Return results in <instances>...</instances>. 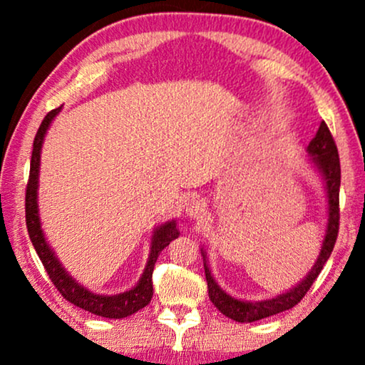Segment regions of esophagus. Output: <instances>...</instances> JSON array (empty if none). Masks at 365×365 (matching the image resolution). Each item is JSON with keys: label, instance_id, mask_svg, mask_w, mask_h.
Masks as SVG:
<instances>
[{"label": "esophagus", "instance_id": "obj_1", "mask_svg": "<svg viewBox=\"0 0 365 365\" xmlns=\"http://www.w3.org/2000/svg\"><path fill=\"white\" fill-rule=\"evenodd\" d=\"M206 202L199 197H192L191 201L186 204V214L191 219H199L206 214Z\"/></svg>", "mask_w": 365, "mask_h": 365}]
</instances>
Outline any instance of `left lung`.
Here are the masks:
<instances>
[{"label": "left lung", "instance_id": "left-lung-1", "mask_svg": "<svg viewBox=\"0 0 365 365\" xmlns=\"http://www.w3.org/2000/svg\"><path fill=\"white\" fill-rule=\"evenodd\" d=\"M307 153L311 154V161L314 166L317 168V171L322 174L324 182H326V191H327V204H329V219H327V229L326 236H324L321 252L316 264H314L311 271L296 287H292L291 291L281 294V296L266 299V301H257V302H247L241 301L229 296L227 292H224L221 287L217 286V282L214 281L209 271L207 262H206V254L202 251L204 257V271H206V281H207V291L209 299L221 311L224 316L232 319L236 322H254L261 321L264 317L274 316L282 311H289L296 304L302 301V297L306 296L309 289L316 281L319 274H321L324 264L327 262V259L331 257V252L334 249V244L337 241V232H339V187H341V163H339V153L337 146L334 143V138L331 131H329L327 124L321 123L316 136L307 146Z\"/></svg>", "mask_w": 365, "mask_h": 365}]
</instances>
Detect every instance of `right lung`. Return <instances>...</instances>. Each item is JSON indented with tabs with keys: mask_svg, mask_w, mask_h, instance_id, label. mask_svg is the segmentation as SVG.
Masks as SVG:
<instances>
[{
	"mask_svg": "<svg viewBox=\"0 0 365 365\" xmlns=\"http://www.w3.org/2000/svg\"><path fill=\"white\" fill-rule=\"evenodd\" d=\"M61 111V106L49 111L44 116L41 126H39L36 136L33 143V154H31V166H29V179L26 186V226L28 234L31 239L34 249H36L39 259H41L44 269H46L49 279L58 289L59 294L74 306L84 309V311L96 314V316L108 317V319H123L138 312L139 309L146 307L151 302L153 297V271L154 264L158 261L159 252L164 247L169 246V242L174 241L179 236L176 227V221H168L161 226L154 229L153 241H151V252L144 269L141 279L136 284V287L129 289L123 294L116 296H99L88 291L81 284H78L74 279L66 272V269L61 266L58 257L54 256L53 249L49 247L44 237L41 221H39L38 214V174H39V161H41V146L44 141V134H46L49 124L56 114Z\"/></svg>",
	"mask_w": 365,
	"mask_h": 365,
	"instance_id": "obj_1",
	"label": "right lung"
}]
</instances>
